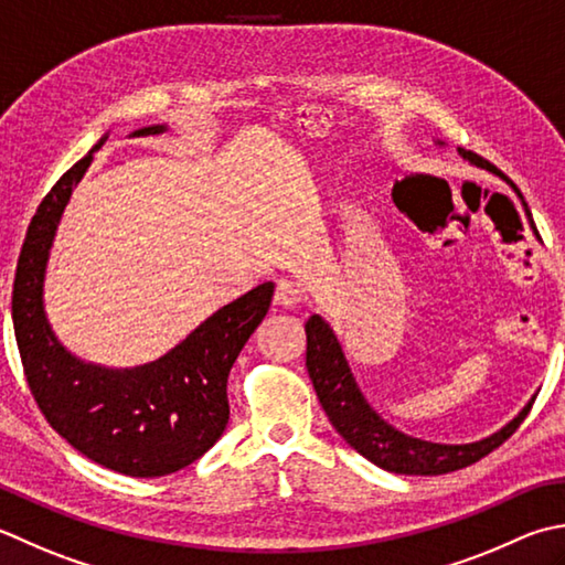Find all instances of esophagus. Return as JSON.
<instances>
[{
    "label": "esophagus",
    "instance_id": "34e87169",
    "mask_svg": "<svg viewBox=\"0 0 565 565\" xmlns=\"http://www.w3.org/2000/svg\"><path fill=\"white\" fill-rule=\"evenodd\" d=\"M303 301L301 289L294 281H279L274 291V303L279 308H298Z\"/></svg>",
    "mask_w": 565,
    "mask_h": 565
}]
</instances>
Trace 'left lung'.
Instances as JSON below:
<instances>
[{"mask_svg":"<svg viewBox=\"0 0 565 565\" xmlns=\"http://www.w3.org/2000/svg\"><path fill=\"white\" fill-rule=\"evenodd\" d=\"M436 147L444 149L446 141H436ZM458 157L475 166V169L490 171L497 179L507 181V185H512L500 169H494L490 161L480 159L478 153L458 149ZM512 191L519 195L514 185ZM519 201L524 205L522 195H519ZM306 367L308 374H311L320 406L326 408L330 424L335 426L338 434L345 438L360 456L374 462L377 468L396 475H444L472 466V462L488 456V452H492L497 446H502L504 440L514 434L516 426L524 422V416L529 414V408H532L536 399L534 394L532 399L519 408V414L512 422H507L502 428H497L494 434L480 440H472V444H434V440L404 434V430L394 428L390 422H384V418L374 412L372 404L364 399L355 374L350 370V362L345 358V350L340 345L335 330L318 313L306 320Z\"/></svg>","mask_w":565,"mask_h":565,"instance_id":"left-lung-1","label":"left lung"}]
</instances>
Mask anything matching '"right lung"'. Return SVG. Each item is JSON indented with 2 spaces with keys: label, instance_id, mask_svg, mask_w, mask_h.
Masks as SVG:
<instances>
[{
  "label": "right lung",
  "instance_id": "1",
  "mask_svg": "<svg viewBox=\"0 0 565 565\" xmlns=\"http://www.w3.org/2000/svg\"><path fill=\"white\" fill-rule=\"evenodd\" d=\"M163 131L169 125H149L129 137ZM107 137L61 175L33 215L17 264L11 320L26 382L49 424L97 466L161 478L191 466L223 436L230 370L267 316L274 284L217 308L179 345L137 367H105L65 348L49 320L43 286L63 210Z\"/></svg>",
  "mask_w": 565,
  "mask_h": 565
}]
</instances>
